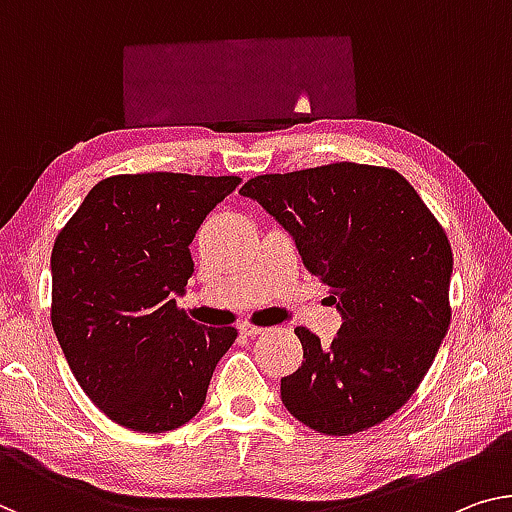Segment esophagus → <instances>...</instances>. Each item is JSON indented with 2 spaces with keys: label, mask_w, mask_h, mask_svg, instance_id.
Here are the masks:
<instances>
[{
  "label": "esophagus",
  "mask_w": 512,
  "mask_h": 512,
  "mask_svg": "<svg viewBox=\"0 0 512 512\" xmlns=\"http://www.w3.org/2000/svg\"><path fill=\"white\" fill-rule=\"evenodd\" d=\"M239 331H241L243 335H250V338H255V335H262L266 329H262V326L250 324V322H243V324H239Z\"/></svg>",
  "instance_id": "34e87169"
}]
</instances>
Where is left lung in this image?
<instances>
[{
  "instance_id": "obj_1",
  "label": "left lung",
  "mask_w": 512,
  "mask_h": 512,
  "mask_svg": "<svg viewBox=\"0 0 512 512\" xmlns=\"http://www.w3.org/2000/svg\"><path fill=\"white\" fill-rule=\"evenodd\" d=\"M239 193L292 236L342 317L329 347L294 329L303 363L280 379L282 404L329 437L386 421L421 384L451 324L453 253L437 218L388 167L264 174Z\"/></svg>"
}]
</instances>
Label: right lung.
Here are the masks:
<instances>
[{"label":"right lung","instance_id":"add662e5","mask_svg":"<svg viewBox=\"0 0 512 512\" xmlns=\"http://www.w3.org/2000/svg\"><path fill=\"white\" fill-rule=\"evenodd\" d=\"M239 177L149 172L98 181L50 257L52 329L89 400L135 432L197 416L216 363L236 340L177 308L195 266L190 243Z\"/></svg>","mask_w":512,"mask_h":512}]
</instances>
